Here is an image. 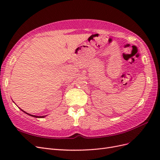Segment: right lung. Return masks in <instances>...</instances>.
Returning a JSON list of instances; mask_svg holds the SVG:
<instances>
[{
  "label": "right lung",
  "instance_id": "obj_1",
  "mask_svg": "<svg viewBox=\"0 0 160 160\" xmlns=\"http://www.w3.org/2000/svg\"><path fill=\"white\" fill-rule=\"evenodd\" d=\"M20 109H21V111H22L24 113H27V115H30V116H32V117H33V118H45V117H46V116H47V115H44V116H36V115H31V114H29V113H28L25 112V111H23V110H22V109H21V108H20Z\"/></svg>",
  "mask_w": 160,
  "mask_h": 160
}]
</instances>
